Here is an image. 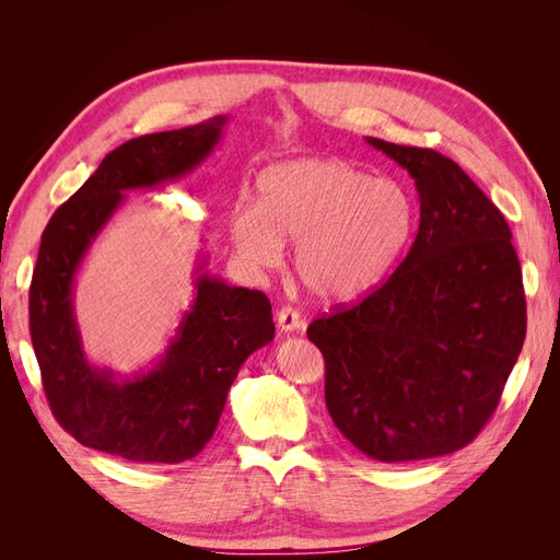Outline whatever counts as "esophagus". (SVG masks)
I'll return each instance as SVG.
<instances>
[{
  "label": "esophagus",
  "mask_w": 560,
  "mask_h": 560,
  "mask_svg": "<svg viewBox=\"0 0 560 560\" xmlns=\"http://www.w3.org/2000/svg\"><path fill=\"white\" fill-rule=\"evenodd\" d=\"M278 327L282 331H296V329H303V319L292 306H282L278 311Z\"/></svg>",
  "instance_id": "obj_1"
}]
</instances>
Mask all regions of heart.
Here are the masks:
<instances>
[{"label":"heart","mask_w":560,"mask_h":560,"mask_svg":"<svg viewBox=\"0 0 560 560\" xmlns=\"http://www.w3.org/2000/svg\"><path fill=\"white\" fill-rule=\"evenodd\" d=\"M259 202L233 217V241L264 268L296 243V273L325 301H350L378 284L411 231V200L401 186L369 177L341 159H296L268 167Z\"/></svg>","instance_id":"heart-1"}]
</instances>
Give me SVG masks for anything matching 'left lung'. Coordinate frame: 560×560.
<instances>
[{"label": "left lung", "mask_w": 560, "mask_h": 560, "mask_svg": "<svg viewBox=\"0 0 560 560\" xmlns=\"http://www.w3.org/2000/svg\"><path fill=\"white\" fill-rule=\"evenodd\" d=\"M416 179L420 222L397 270L311 322L327 409L381 463L465 448L498 409L525 338L512 231L460 165L434 149L366 138Z\"/></svg>", "instance_id": "1"}]
</instances>
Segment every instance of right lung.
Here are the masks:
<instances>
[{"label": "right lung", "mask_w": 560, "mask_h": 560, "mask_svg": "<svg viewBox=\"0 0 560 560\" xmlns=\"http://www.w3.org/2000/svg\"><path fill=\"white\" fill-rule=\"evenodd\" d=\"M226 116L128 140L50 217L30 284V336L56 420L79 444L132 463L175 465L212 439L229 387L254 350L273 341L270 301L259 290L196 280L191 311L159 364L132 378L89 364L74 319L83 254L132 189L179 179L210 156ZM202 268V266H200Z\"/></svg>", "instance_id": "right-lung-1"}]
</instances>
